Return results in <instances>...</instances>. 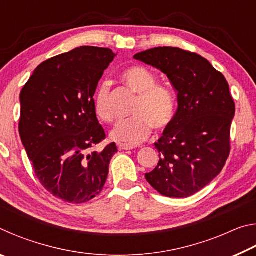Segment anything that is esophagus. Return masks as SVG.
<instances>
[{"instance_id":"34e87169","label":"esophagus","mask_w":256,"mask_h":256,"mask_svg":"<svg viewBox=\"0 0 256 256\" xmlns=\"http://www.w3.org/2000/svg\"><path fill=\"white\" fill-rule=\"evenodd\" d=\"M118 150H132V149L136 148V146H128V144H120L118 146Z\"/></svg>"}]
</instances>
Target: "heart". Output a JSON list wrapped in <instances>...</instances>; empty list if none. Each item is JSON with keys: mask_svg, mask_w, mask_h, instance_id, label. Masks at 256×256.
Instances as JSON below:
<instances>
[{"mask_svg": "<svg viewBox=\"0 0 256 256\" xmlns=\"http://www.w3.org/2000/svg\"><path fill=\"white\" fill-rule=\"evenodd\" d=\"M120 79L138 96L131 110L133 118L122 120L112 128V140L136 144L150 136L152 128L162 131L170 126L176 112L175 94L170 86L157 84V78L152 72L138 66L124 70ZM110 92V84L104 81L98 86L94 98L97 118L107 123L114 120Z\"/></svg>", "mask_w": 256, "mask_h": 256, "instance_id": "obj_1", "label": "heart"}]
</instances>
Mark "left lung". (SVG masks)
<instances>
[{
    "label": "left lung",
    "instance_id": "left-lung-1",
    "mask_svg": "<svg viewBox=\"0 0 256 256\" xmlns=\"http://www.w3.org/2000/svg\"><path fill=\"white\" fill-rule=\"evenodd\" d=\"M164 73L177 92L178 108L154 146L159 162L146 180L168 198L196 194L220 174L230 152L235 102L222 73L201 55L156 47L134 55Z\"/></svg>",
    "mask_w": 256,
    "mask_h": 256
}]
</instances>
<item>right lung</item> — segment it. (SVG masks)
<instances>
[{
  "instance_id": "obj_1",
  "label": "right lung",
  "mask_w": 256,
  "mask_h": 256,
  "mask_svg": "<svg viewBox=\"0 0 256 256\" xmlns=\"http://www.w3.org/2000/svg\"><path fill=\"white\" fill-rule=\"evenodd\" d=\"M116 56L81 46L42 62L20 94L19 134L40 184L55 198L84 203L102 190L116 144L106 138L94 108L98 82Z\"/></svg>"
}]
</instances>
